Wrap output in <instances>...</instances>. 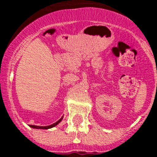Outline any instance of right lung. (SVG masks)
Returning a JSON list of instances; mask_svg holds the SVG:
<instances>
[{
    "instance_id": "obj_1",
    "label": "right lung",
    "mask_w": 157,
    "mask_h": 157,
    "mask_svg": "<svg viewBox=\"0 0 157 157\" xmlns=\"http://www.w3.org/2000/svg\"><path fill=\"white\" fill-rule=\"evenodd\" d=\"M63 119V117H62L61 118H59V120H58V121L56 122V123H55V124H53L51 125H48V126H37V125H29L31 128H41V129H48V128H53V127H55V126H56V125L58 124H59L60 122H61V120Z\"/></svg>"
}]
</instances>
